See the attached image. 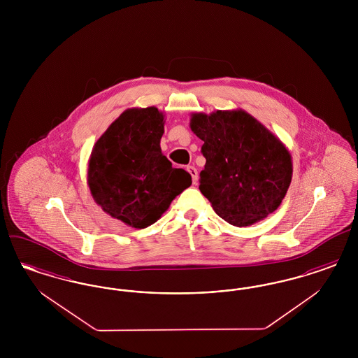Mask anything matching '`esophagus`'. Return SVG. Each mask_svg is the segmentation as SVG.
Segmentation results:
<instances>
[{"mask_svg":"<svg viewBox=\"0 0 358 358\" xmlns=\"http://www.w3.org/2000/svg\"><path fill=\"white\" fill-rule=\"evenodd\" d=\"M187 171H189V174L192 176V181H193V184L196 185L197 184V181H199V171L197 169L194 168V166H187Z\"/></svg>","mask_w":358,"mask_h":358,"instance_id":"obj_1","label":"esophagus"}]
</instances>
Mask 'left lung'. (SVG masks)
<instances>
[{
	"label": "left lung",
	"instance_id": "1",
	"mask_svg": "<svg viewBox=\"0 0 358 358\" xmlns=\"http://www.w3.org/2000/svg\"><path fill=\"white\" fill-rule=\"evenodd\" d=\"M190 130L204 141L200 192L235 227L263 220L282 204L292 178L285 143L247 111L190 115Z\"/></svg>",
	"mask_w": 358,
	"mask_h": 358
}]
</instances>
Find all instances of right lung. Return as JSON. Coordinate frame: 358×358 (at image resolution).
Wrapping results in <instances>:
<instances>
[{
  "instance_id": "add662e5",
  "label": "right lung",
  "mask_w": 358,
  "mask_h": 358,
  "mask_svg": "<svg viewBox=\"0 0 358 358\" xmlns=\"http://www.w3.org/2000/svg\"><path fill=\"white\" fill-rule=\"evenodd\" d=\"M165 115L157 107L124 110L95 142L87 184L95 203L136 229L152 225L192 185L161 152Z\"/></svg>"
}]
</instances>
